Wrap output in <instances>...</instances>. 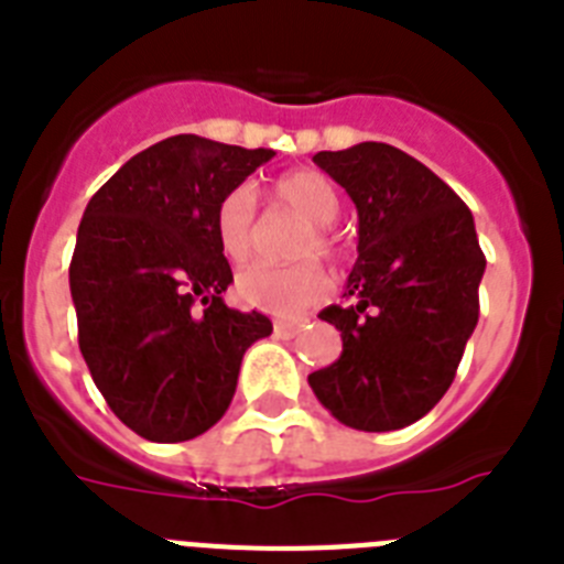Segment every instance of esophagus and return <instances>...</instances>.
I'll list each match as a JSON object with an SVG mask.
<instances>
[{
    "label": "esophagus",
    "instance_id": "34e87169",
    "mask_svg": "<svg viewBox=\"0 0 564 564\" xmlns=\"http://www.w3.org/2000/svg\"><path fill=\"white\" fill-rule=\"evenodd\" d=\"M302 327H305V322L302 318H296V322H288V318H276L273 322V333H276L279 338H293L302 333Z\"/></svg>",
    "mask_w": 564,
    "mask_h": 564
}]
</instances>
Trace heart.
<instances>
[{"instance_id":"heart-1","label":"heart","mask_w":564,"mask_h":564,"mask_svg":"<svg viewBox=\"0 0 564 564\" xmlns=\"http://www.w3.org/2000/svg\"><path fill=\"white\" fill-rule=\"evenodd\" d=\"M273 197L282 206L293 208L299 217L313 223V234H307L296 248V257L336 251L333 237L325 226H330L341 212V200L333 183L325 174L302 169L288 172L273 183ZM253 220H257V203L248 186H237L214 208V239L223 257L234 265L246 262L253 251ZM330 293V279L318 262H299V265H257L246 268L237 276V296L257 311L273 316H296L307 307L318 305Z\"/></svg>"}]
</instances>
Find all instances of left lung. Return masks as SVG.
Segmentation results:
<instances>
[{"label": "left lung", "mask_w": 564, "mask_h": 564, "mask_svg": "<svg viewBox=\"0 0 564 564\" xmlns=\"http://www.w3.org/2000/svg\"><path fill=\"white\" fill-rule=\"evenodd\" d=\"M313 163L356 203L358 259L347 305L318 313L341 333V356L307 383L344 426L403 430L446 395L477 327L486 257L475 217L390 143L318 152Z\"/></svg>", "instance_id": "1"}]
</instances>
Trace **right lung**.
<instances>
[{
    "instance_id": "right-lung-1",
    "label": "right lung",
    "mask_w": 564,
    "mask_h": 564,
    "mask_svg": "<svg viewBox=\"0 0 564 564\" xmlns=\"http://www.w3.org/2000/svg\"><path fill=\"white\" fill-rule=\"evenodd\" d=\"M273 158L200 134L143 149L93 194L69 262L78 347L109 410L154 443L226 415L242 356L271 318L223 302L231 265L214 208Z\"/></svg>"
}]
</instances>
